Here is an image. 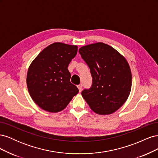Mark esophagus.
<instances>
[{"instance_id":"34e87169","label":"esophagus","mask_w":158,"mask_h":158,"mask_svg":"<svg viewBox=\"0 0 158 158\" xmlns=\"http://www.w3.org/2000/svg\"><path fill=\"white\" fill-rule=\"evenodd\" d=\"M78 89H79V92H82V84L78 85Z\"/></svg>"}]
</instances>
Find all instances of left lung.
<instances>
[{"label":"left lung","mask_w":158,"mask_h":158,"mask_svg":"<svg viewBox=\"0 0 158 158\" xmlns=\"http://www.w3.org/2000/svg\"><path fill=\"white\" fill-rule=\"evenodd\" d=\"M79 53L86 63L92 76L89 89L82 95L94 112L109 114L125 103L132 86V74L126 59L106 44L83 46Z\"/></svg>","instance_id":"8db88e82"}]
</instances>
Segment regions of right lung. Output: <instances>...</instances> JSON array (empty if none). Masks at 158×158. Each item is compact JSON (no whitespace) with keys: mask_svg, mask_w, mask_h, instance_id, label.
Listing matches in <instances>:
<instances>
[{"mask_svg":"<svg viewBox=\"0 0 158 158\" xmlns=\"http://www.w3.org/2000/svg\"><path fill=\"white\" fill-rule=\"evenodd\" d=\"M78 47L54 43L43 50L27 70V86L31 98L46 111L57 113L68 106L79 92L70 82L68 66Z\"/></svg>","mask_w":158,"mask_h":158,"instance_id":"obj_1","label":"right lung"}]
</instances>
